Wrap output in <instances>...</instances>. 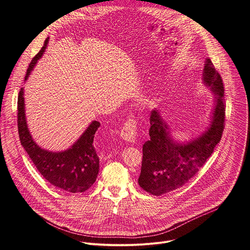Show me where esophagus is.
<instances>
[{"instance_id": "obj_1", "label": "esophagus", "mask_w": 250, "mask_h": 250, "mask_svg": "<svg viewBox=\"0 0 250 250\" xmlns=\"http://www.w3.org/2000/svg\"><path fill=\"white\" fill-rule=\"evenodd\" d=\"M136 121L134 118H129L125 123L122 129V137L124 140L130 142V144H135L137 139L136 133Z\"/></svg>"}]
</instances>
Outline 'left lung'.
Here are the masks:
<instances>
[{
	"label": "left lung",
	"instance_id": "obj_1",
	"mask_svg": "<svg viewBox=\"0 0 250 250\" xmlns=\"http://www.w3.org/2000/svg\"><path fill=\"white\" fill-rule=\"evenodd\" d=\"M202 82L213 95L208 125L195 137L180 140L154 109L150 116V138L142 146L138 184L145 191L160 196L183 187L198 173L220 142L225 124L223 80L209 58L204 64Z\"/></svg>",
	"mask_w": 250,
	"mask_h": 250
}]
</instances>
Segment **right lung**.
<instances>
[{
  "mask_svg": "<svg viewBox=\"0 0 250 250\" xmlns=\"http://www.w3.org/2000/svg\"><path fill=\"white\" fill-rule=\"evenodd\" d=\"M49 39L44 42L42 50L30 62L24 81L29 77L38 61L42 57ZM101 124L93 121L80 137L69 148L62 151H50L40 146L32 138L27 126L24 105V92L21 89L18 98V127L22 147L39 172L56 188L69 193L87 191L96 182L100 169V160L94 147V136Z\"/></svg>",
  "mask_w": 250,
  "mask_h": 250,
  "instance_id": "obj_1",
  "label": "right lung"
}]
</instances>
